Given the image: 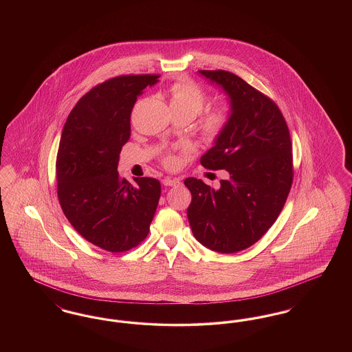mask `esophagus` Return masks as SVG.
I'll use <instances>...</instances> for the list:
<instances>
[{"label":"esophagus","mask_w":352,"mask_h":352,"mask_svg":"<svg viewBox=\"0 0 352 352\" xmlns=\"http://www.w3.org/2000/svg\"><path fill=\"white\" fill-rule=\"evenodd\" d=\"M162 184L166 187H171V186H178L181 184V181L178 178H165V179H162Z\"/></svg>","instance_id":"34e87169"}]
</instances>
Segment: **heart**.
Listing matches in <instances>:
<instances>
[{
  "instance_id": "heart-1",
  "label": "heart",
  "mask_w": 352,
  "mask_h": 352,
  "mask_svg": "<svg viewBox=\"0 0 352 352\" xmlns=\"http://www.w3.org/2000/svg\"><path fill=\"white\" fill-rule=\"evenodd\" d=\"M166 96L171 112L184 113L190 118H195L207 101V95L201 85L188 79L175 80L168 87ZM231 104L223 100L211 107L201 116L198 124V132L204 142H215L224 133L231 120ZM164 164L168 168H174L177 166L178 161L175 155L168 153L164 157Z\"/></svg>"
}]
</instances>
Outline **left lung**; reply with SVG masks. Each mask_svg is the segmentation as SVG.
I'll return each mask as SVG.
<instances>
[{
    "label": "left lung",
    "mask_w": 352,
    "mask_h": 352,
    "mask_svg": "<svg viewBox=\"0 0 352 352\" xmlns=\"http://www.w3.org/2000/svg\"><path fill=\"white\" fill-rule=\"evenodd\" d=\"M228 95L231 120L215 145L201 155V166L227 170L215 190L197 178L184 184L192 199L187 218L204 247L234 253L258 241L284 208L293 184L290 133L277 104L223 69H201Z\"/></svg>",
    "instance_id": "1"
}]
</instances>
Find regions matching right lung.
I'll return each instance as SVG.
<instances>
[{"instance_id": "obj_1", "label": "right lung", "mask_w": 352, "mask_h": 352, "mask_svg": "<svg viewBox=\"0 0 352 352\" xmlns=\"http://www.w3.org/2000/svg\"><path fill=\"white\" fill-rule=\"evenodd\" d=\"M160 75H122L88 91L69 112L56 155L58 199L71 226L104 251L137 247L149 234L161 197L155 178L118 175L137 96Z\"/></svg>"}]
</instances>
